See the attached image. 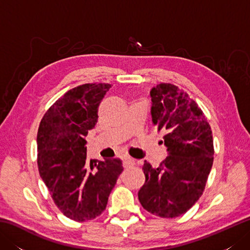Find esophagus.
Masks as SVG:
<instances>
[{"instance_id":"34e87169","label":"esophagus","mask_w":250,"mask_h":250,"mask_svg":"<svg viewBox=\"0 0 250 250\" xmlns=\"http://www.w3.org/2000/svg\"><path fill=\"white\" fill-rule=\"evenodd\" d=\"M122 162H124V167H130V166H133L135 163L134 159H132L130 157H124L122 158Z\"/></svg>"}]
</instances>
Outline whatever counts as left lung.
Masks as SVG:
<instances>
[{"label":"left lung","instance_id":"obj_1","mask_svg":"<svg viewBox=\"0 0 250 250\" xmlns=\"http://www.w3.org/2000/svg\"><path fill=\"white\" fill-rule=\"evenodd\" d=\"M150 98L152 125L166 132L167 157L157 168L145 161L139 200L149 213L174 218L203 193L214 161L213 134L198 104L174 84L153 87Z\"/></svg>","mask_w":250,"mask_h":250}]
</instances>
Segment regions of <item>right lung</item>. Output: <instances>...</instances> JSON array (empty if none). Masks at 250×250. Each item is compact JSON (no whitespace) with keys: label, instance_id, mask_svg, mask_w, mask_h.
Instances as JSON below:
<instances>
[{"label":"right lung","instance_id":"obj_1","mask_svg":"<svg viewBox=\"0 0 250 250\" xmlns=\"http://www.w3.org/2000/svg\"><path fill=\"white\" fill-rule=\"evenodd\" d=\"M108 83H86L67 91L47 110L37 132V164L51 198L67 218L102 214L120 175L118 158L89 160L86 136L98 122Z\"/></svg>","mask_w":250,"mask_h":250}]
</instances>
